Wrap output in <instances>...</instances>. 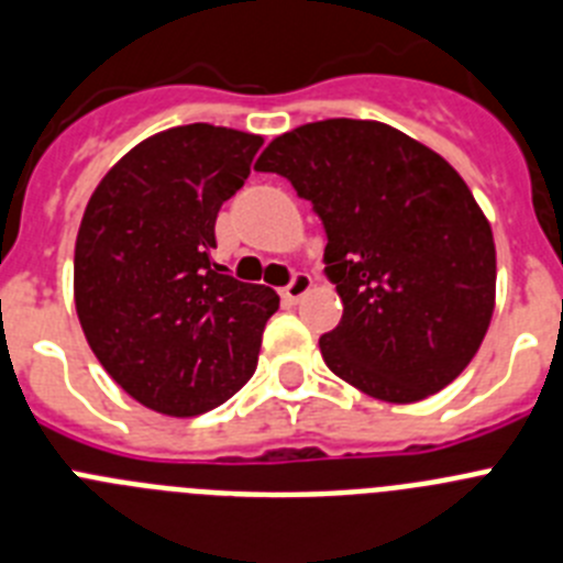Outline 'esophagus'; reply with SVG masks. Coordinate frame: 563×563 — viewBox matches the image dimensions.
<instances>
[{"label":"esophagus","instance_id":"34e87169","mask_svg":"<svg viewBox=\"0 0 563 563\" xmlns=\"http://www.w3.org/2000/svg\"><path fill=\"white\" fill-rule=\"evenodd\" d=\"M313 288V280H311V275H306V272H299V275H294V280L288 283L286 288H283V299H286V302H299V299L306 297L308 291H311Z\"/></svg>","mask_w":563,"mask_h":563}]
</instances>
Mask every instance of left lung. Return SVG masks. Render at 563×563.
<instances>
[{"label":"left lung","mask_w":563,"mask_h":563,"mask_svg":"<svg viewBox=\"0 0 563 563\" xmlns=\"http://www.w3.org/2000/svg\"><path fill=\"white\" fill-rule=\"evenodd\" d=\"M255 169L288 177L328 233L324 272L344 306L319 339L330 372L397 406L450 386L481 350L497 291L495 235L464 177L372 119L302 124Z\"/></svg>","instance_id":"left-lung-1"}]
</instances>
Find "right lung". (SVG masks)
<instances>
[{"mask_svg":"<svg viewBox=\"0 0 563 563\" xmlns=\"http://www.w3.org/2000/svg\"><path fill=\"white\" fill-rule=\"evenodd\" d=\"M264 139L183 124L135 144L99 180L75 244V306L88 346L124 391L197 417L252 377L280 297L222 275L217 217Z\"/></svg>","mask_w":563,"mask_h":563,"instance_id":"right-lung-1","label":"right lung"}]
</instances>
